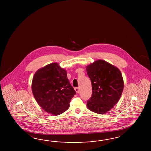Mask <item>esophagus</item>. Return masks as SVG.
<instances>
[{"mask_svg": "<svg viewBox=\"0 0 151 151\" xmlns=\"http://www.w3.org/2000/svg\"><path fill=\"white\" fill-rule=\"evenodd\" d=\"M74 90H75L76 92L77 93H78L79 92V88H78V87H76V88H74Z\"/></svg>", "mask_w": 151, "mask_h": 151, "instance_id": "esophagus-1", "label": "esophagus"}]
</instances>
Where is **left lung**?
Returning <instances> with one entry per match:
<instances>
[{
    "instance_id": "8db88e82",
    "label": "left lung",
    "mask_w": 151,
    "mask_h": 151,
    "mask_svg": "<svg viewBox=\"0 0 151 151\" xmlns=\"http://www.w3.org/2000/svg\"><path fill=\"white\" fill-rule=\"evenodd\" d=\"M86 72L92 87V94L87 107L93 112L104 114L121 97L124 86L122 74L118 68L103 60L88 65Z\"/></svg>"
}]
</instances>
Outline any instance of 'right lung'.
I'll list each match as a JSON object with an SVG mask.
<instances>
[{
    "mask_svg": "<svg viewBox=\"0 0 151 151\" xmlns=\"http://www.w3.org/2000/svg\"><path fill=\"white\" fill-rule=\"evenodd\" d=\"M32 91L39 105L55 116L69 108L71 99L76 94L68 79L66 71L57 63L47 65L35 72Z\"/></svg>",
    "mask_w": 151,
    "mask_h": 151,
    "instance_id": "right-lung-1",
    "label": "right lung"
}]
</instances>
